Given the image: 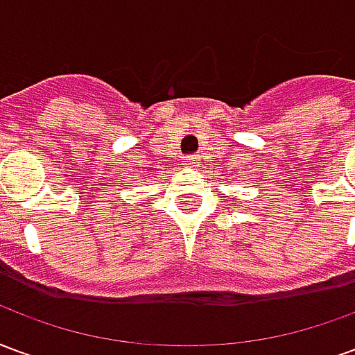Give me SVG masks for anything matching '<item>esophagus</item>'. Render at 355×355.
<instances>
[{
	"instance_id": "1",
	"label": "esophagus",
	"mask_w": 355,
	"mask_h": 355,
	"mask_svg": "<svg viewBox=\"0 0 355 355\" xmlns=\"http://www.w3.org/2000/svg\"><path fill=\"white\" fill-rule=\"evenodd\" d=\"M198 163H200V155L198 154L186 155V165H198Z\"/></svg>"
}]
</instances>
